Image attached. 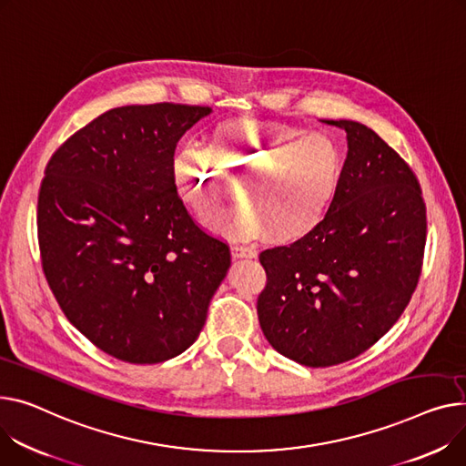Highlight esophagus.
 Masks as SVG:
<instances>
[{"mask_svg":"<svg viewBox=\"0 0 466 466\" xmlns=\"http://www.w3.org/2000/svg\"><path fill=\"white\" fill-rule=\"evenodd\" d=\"M230 251H232V257H234V258H255V257H257V251L251 249V247L238 245V243H234V245L230 247Z\"/></svg>","mask_w":466,"mask_h":466,"instance_id":"1","label":"esophagus"}]
</instances>
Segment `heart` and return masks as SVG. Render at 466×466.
Segmentation results:
<instances>
[{
    "mask_svg": "<svg viewBox=\"0 0 466 466\" xmlns=\"http://www.w3.org/2000/svg\"><path fill=\"white\" fill-rule=\"evenodd\" d=\"M340 172L343 155L329 135L260 119L215 123L204 151L183 147L174 159L179 195L198 217L228 204L236 197L229 184L239 185L243 202L217 217L213 228L238 238L262 234L273 245L296 243L322 225Z\"/></svg>",
    "mask_w": 466,
    "mask_h": 466,
    "instance_id": "obj_1",
    "label": "heart"
}]
</instances>
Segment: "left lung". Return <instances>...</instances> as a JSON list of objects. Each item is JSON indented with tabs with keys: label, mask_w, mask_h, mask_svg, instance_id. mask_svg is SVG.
Instances as JSON below:
<instances>
[{
	"label": "left lung",
	"mask_w": 466,
	"mask_h": 466,
	"mask_svg": "<svg viewBox=\"0 0 466 466\" xmlns=\"http://www.w3.org/2000/svg\"><path fill=\"white\" fill-rule=\"evenodd\" d=\"M322 225L258 260L266 287L260 328L269 345L305 367H331L373 347L405 311L421 275L427 217L410 165L363 123Z\"/></svg>",
	"instance_id": "8db88e82"
}]
</instances>
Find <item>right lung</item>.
Wrapping results in <instances>:
<instances>
[{"label":"right lung","mask_w":466,"mask_h":466,"mask_svg":"<svg viewBox=\"0 0 466 466\" xmlns=\"http://www.w3.org/2000/svg\"><path fill=\"white\" fill-rule=\"evenodd\" d=\"M209 112L112 108L45 168L37 239L48 287L67 320L121 361L159 363L187 350L230 266L228 243L193 219L174 177L177 140Z\"/></svg>","instance_id":"1"}]
</instances>
